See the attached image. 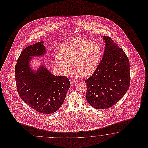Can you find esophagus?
<instances>
[{"label": "esophagus", "mask_w": 148, "mask_h": 148, "mask_svg": "<svg viewBox=\"0 0 148 148\" xmlns=\"http://www.w3.org/2000/svg\"><path fill=\"white\" fill-rule=\"evenodd\" d=\"M77 82V80H74V79H72L70 80V84L71 85H74L75 84V83Z\"/></svg>", "instance_id": "obj_1"}]
</instances>
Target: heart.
Wrapping results in <instances>:
<instances>
[{
	"label": "heart",
	"instance_id": "1",
	"mask_svg": "<svg viewBox=\"0 0 148 148\" xmlns=\"http://www.w3.org/2000/svg\"><path fill=\"white\" fill-rule=\"evenodd\" d=\"M60 54H56L54 61L60 73L67 75L73 73L75 64L79 73L84 76L91 75L97 68L101 59L99 45L84 38H73L61 44Z\"/></svg>",
	"mask_w": 148,
	"mask_h": 148
}]
</instances>
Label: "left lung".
<instances>
[{
    "label": "left lung",
    "mask_w": 148,
    "mask_h": 148,
    "mask_svg": "<svg viewBox=\"0 0 148 148\" xmlns=\"http://www.w3.org/2000/svg\"><path fill=\"white\" fill-rule=\"evenodd\" d=\"M102 60L87 80L86 99L91 106L103 110L113 106L127 91L130 83L129 60L123 49L109 36H103Z\"/></svg>",
    "instance_id": "8db88e82"
}]
</instances>
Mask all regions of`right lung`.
<instances>
[{"mask_svg": "<svg viewBox=\"0 0 148 148\" xmlns=\"http://www.w3.org/2000/svg\"><path fill=\"white\" fill-rule=\"evenodd\" d=\"M43 43H36L22 51L15 66V74L19 97L38 113L48 114L57 112L63 104L70 82L66 76L52 75L43 65L36 71L31 70V57L41 56L45 52Z\"/></svg>", "mask_w": 148, "mask_h": 148, "instance_id": "add662e5", "label": "right lung"}]
</instances>
